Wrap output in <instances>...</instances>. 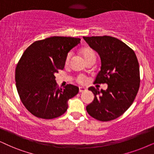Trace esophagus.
Listing matches in <instances>:
<instances>
[{
    "label": "esophagus",
    "instance_id": "34e87169",
    "mask_svg": "<svg viewBox=\"0 0 154 154\" xmlns=\"http://www.w3.org/2000/svg\"><path fill=\"white\" fill-rule=\"evenodd\" d=\"M87 90V89L85 87H79V92H83V91H85Z\"/></svg>",
    "mask_w": 154,
    "mask_h": 154
}]
</instances>
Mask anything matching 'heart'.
Wrapping results in <instances>:
<instances>
[{"instance_id": "b5f03b06", "label": "heart", "mask_w": 154, "mask_h": 154, "mask_svg": "<svg viewBox=\"0 0 154 154\" xmlns=\"http://www.w3.org/2000/svg\"><path fill=\"white\" fill-rule=\"evenodd\" d=\"M81 52H82V54L84 59H85V61L87 60L90 59V58L96 57L94 51L90 48H82L81 50ZM72 56V52H69V53L67 54V56H66V58H65V65H67L69 63ZM76 81H77V82L79 84H83L86 82V77H85V76L82 75H79L77 77V78H76Z\"/></svg>"}]
</instances>
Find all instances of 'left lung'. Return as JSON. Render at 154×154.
Masks as SVG:
<instances>
[{"label": "left lung", "mask_w": 154, "mask_h": 154, "mask_svg": "<svg viewBox=\"0 0 154 154\" xmlns=\"http://www.w3.org/2000/svg\"><path fill=\"white\" fill-rule=\"evenodd\" d=\"M101 57V70L94 82L107 84L106 90L90 87L94 101L86 109L91 117L109 122L119 117L134 102L140 86L139 65L134 50L114 37H83Z\"/></svg>", "instance_id": "obj_1"}]
</instances>
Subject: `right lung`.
I'll use <instances>...</instances> for the list:
<instances>
[{
    "instance_id": "obj_1",
    "label": "right lung",
    "mask_w": 154,
    "mask_h": 154,
    "mask_svg": "<svg viewBox=\"0 0 154 154\" xmlns=\"http://www.w3.org/2000/svg\"><path fill=\"white\" fill-rule=\"evenodd\" d=\"M80 38L54 36L37 40L25 50L15 68L16 88L21 102L32 115L45 119L59 117L67 109V101L79 88L58 87L55 75L63 70L70 50Z\"/></svg>"
}]
</instances>
